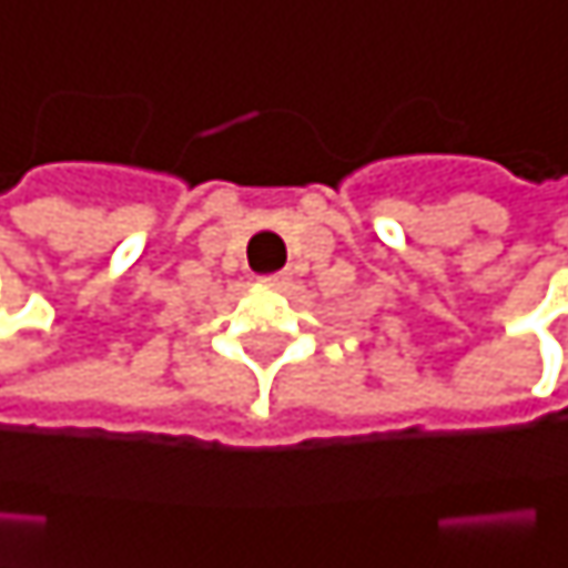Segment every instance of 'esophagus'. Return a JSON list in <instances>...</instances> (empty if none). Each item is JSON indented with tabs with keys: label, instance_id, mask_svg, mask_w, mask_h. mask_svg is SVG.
<instances>
[{
	"label": "esophagus",
	"instance_id": "1",
	"mask_svg": "<svg viewBox=\"0 0 568 568\" xmlns=\"http://www.w3.org/2000/svg\"><path fill=\"white\" fill-rule=\"evenodd\" d=\"M260 283H263V285H273V288H280V285L288 283V276H285V273H270V276H263Z\"/></svg>",
	"mask_w": 568,
	"mask_h": 568
}]
</instances>
